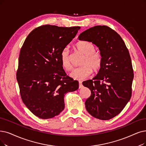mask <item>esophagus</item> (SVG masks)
Returning a JSON list of instances; mask_svg holds the SVG:
<instances>
[{"label":"esophagus","instance_id":"obj_1","mask_svg":"<svg viewBox=\"0 0 146 146\" xmlns=\"http://www.w3.org/2000/svg\"><path fill=\"white\" fill-rule=\"evenodd\" d=\"M83 87V84H82V81H79V89H81Z\"/></svg>","mask_w":146,"mask_h":146}]
</instances>
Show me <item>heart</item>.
<instances>
[{"mask_svg": "<svg viewBox=\"0 0 146 146\" xmlns=\"http://www.w3.org/2000/svg\"><path fill=\"white\" fill-rule=\"evenodd\" d=\"M75 48L80 53L84 55L81 65L82 66L75 68L70 73V76L74 80H81L89 77L92 73L98 71L102 63V55L100 52L95 51V46L89 41H81L77 42ZM60 63L62 66L66 71L72 69L70 62L69 50L67 48L62 50L60 53Z\"/></svg>", "mask_w": 146, "mask_h": 146, "instance_id": "b5f03b06", "label": "heart"}]
</instances>
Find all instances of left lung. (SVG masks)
Listing matches in <instances>:
<instances>
[{"label":"left lung","mask_w":146,"mask_h":146,"mask_svg":"<svg viewBox=\"0 0 146 146\" xmlns=\"http://www.w3.org/2000/svg\"><path fill=\"white\" fill-rule=\"evenodd\" d=\"M78 39L95 44L102 57L98 74L83 82L91 91L85 102L86 108L96 119H112L123 110L131 98L133 71L129 51L119 35L107 26L87 29L80 35Z\"/></svg>","instance_id":"8db88e82"}]
</instances>
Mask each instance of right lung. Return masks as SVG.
<instances>
[{"label":"right lung","instance_id":"add662e5","mask_svg":"<svg viewBox=\"0 0 146 146\" xmlns=\"http://www.w3.org/2000/svg\"><path fill=\"white\" fill-rule=\"evenodd\" d=\"M80 29L43 25L29 33L22 46L17 80L23 103L39 118L59 115L65 108V93L78 89V81L62 66L60 53Z\"/></svg>","mask_w":146,"mask_h":146}]
</instances>
